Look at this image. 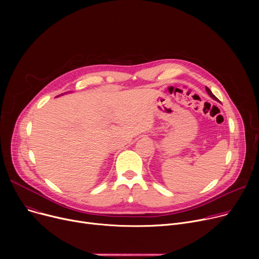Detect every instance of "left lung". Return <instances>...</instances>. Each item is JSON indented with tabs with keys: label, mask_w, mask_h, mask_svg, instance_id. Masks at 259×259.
<instances>
[{
	"label": "left lung",
	"mask_w": 259,
	"mask_h": 259,
	"mask_svg": "<svg viewBox=\"0 0 259 259\" xmlns=\"http://www.w3.org/2000/svg\"><path fill=\"white\" fill-rule=\"evenodd\" d=\"M206 90H207V92H208V94H209V95H210V97H211V98H212V99H213V100H215V101H217V98H216V97H215V95H214V94H213V93H212V92H211V90H210V89H209V88H208V87H206Z\"/></svg>",
	"instance_id": "1"
}]
</instances>
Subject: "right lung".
Returning a JSON list of instances; mask_svg holds the SVG:
<instances>
[{"label":"right lung","mask_w":259,"mask_h":259,"mask_svg":"<svg viewBox=\"0 0 259 259\" xmlns=\"http://www.w3.org/2000/svg\"><path fill=\"white\" fill-rule=\"evenodd\" d=\"M61 95H63V94H61Z\"/></svg>","instance_id":"add662e5"}]
</instances>
